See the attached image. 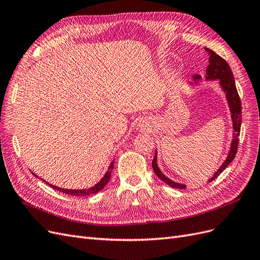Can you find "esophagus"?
I'll return each instance as SVG.
<instances>
[{
  "label": "esophagus",
  "mask_w": 260,
  "mask_h": 260,
  "mask_svg": "<svg viewBox=\"0 0 260 260\" xmlns=\"http://www.w3.org/2000/svg\"><path fill=\"white\" fill-rule=\"evenodd\" d=\"M139 127H140V128H144V127H146V121H145V120H141V121H140V123H139Z\"/></svg>",
  "instance_id": "esophagus-1"
}]
</instances>
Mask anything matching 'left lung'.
Returning <instances> with one entry per match:
<instances>
[{"label":"left lung","mask_w":260,"mask_h":260,"mask_svg":"<svg viewBox=\"0 0 260 260\" xmlns=\"http://www.w3.org/2000/svg\"><path fill=\"white\" fill-rule=\"evenodd\" d=\"M205 51L207 52L209 56L208 66L206 68L205 80L206 81L218 80L220 89H221L222 92L225 94V100H226L228 106H229V109H230L231 121H232V127H233V136H232L229 153H228L224 161L221 164V166L218 168V170L214 175H212L211 178L207 180V182H211L212 180H215L228 167V165L234 159L235 154H237L240 130H241V122H242V106H241V100L237 91V86H235L234 77L230 66L228 65V62L222 57H220L219 55L216 54L212 50L205 48ZM201 80H202V77L200 75H195L192 77V80L188 81L187 83L190 86H194V84H199ZM152 167L155 175L167 185L175 188L186 187L185 184L176 182V181L169 179L167 176H165L162 174L161 170L158 167V164H157V149L155 151V156L152 161Z\"/></svg>","instance_id":"8db88e82"}]
</instances>
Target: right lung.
<instances>
[{"label": "right lung", "instance_id": "obj_1", "mask_svg": "<svg viewBox=\"0 0 260 260\" xmlns=\"http://www.w3.org/2000/svg\"><path fill=\"white\" fill-rule=\"evenodd\" d=\"M113 169H114V160L111 162V165H109L108 170L105 172V175L103 176V178H102L95 185H93V186H91V187H89V188H81V190H73V188L58 187V186H56V185L50 184L49 182H46V181L43 180V179H41V180L43 181V182L48 183L51 187L55 188V190H58V191H60V192H62V193H65V194L74 195V196H88V195H91V194H96V193L100 192L101 190H103L104 186L108 183V181L111 180L112 170H113ZM32 175L36 176L37 178H39L36 174H34V172H32Z\"/></svg>", "mask_w": 260, "mask_h": 260}]
</instances>
